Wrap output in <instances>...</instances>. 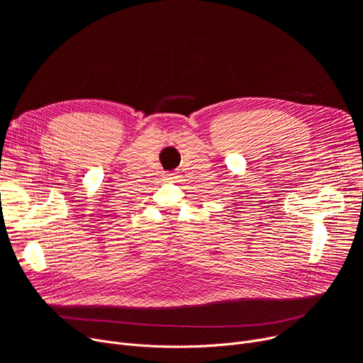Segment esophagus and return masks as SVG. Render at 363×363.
<instances>
[{
	"mask_svg": "<svg viewBox=\"0 0 363 363\" xmlns=\"http://www.w3.org/2000/svg\"><path fill=\"white\" fill-rule=\"evenodd\" d=\"M167 179H169V181H174V179H175V177L170 174V175H167Z\"/></svg>",
	"mask_w": 363,
	"mask_h": 363,
	"instance_id": "obj_1",
	"label": "esophagus"
}]
</instances>
